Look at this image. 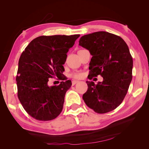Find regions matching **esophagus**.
<instances>
[{
  "instance_id": "obj_1",
  "label": "esophagus",
  "mask_w": 149,
  "mask_h": 149,
  "mask_svg": "<svg viewBox=\"0 0 149 149\" xmlns=\"http://www.w3.org/2000/svg\"><path fill=\"white\" fill-rule=\"evenodd\" d=\"M77 83H78V81H77V80H73V81H72V85L74 86V85H75Z\"/></svg>"
}]
</instances>
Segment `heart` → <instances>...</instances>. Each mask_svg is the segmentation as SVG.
Here are the masks:
<instances>
[{"instance_id":"obj_1","label":"heart","mask_w":149,"mask_h":149,"mask_svg":"<svg viewBox=\"0 0 149 149\" xmlns=\"http://www.w3.org/2000/svg\"><path fill=\"white\" fill-rule=\"evenodd\" d=\"M83 76V73L81 72H75L71 74V77L74 79H80Z\"/></svg>"}]
</instances>
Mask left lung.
Segmentation results:
<instances>
[{
	"label": "left lung",
	"instance_id": "1",
	"mask_svg": "<svg viewBox=\"0 0 149 149\" xmlns=\"http://www.w3.org/2000/svg\"><path fill=\"white\" fill-rule=\"evenodd\" d=\"M79 45L93 56L89 63V79L100 74L102 82L86 81L84 102L98 114L118 107L127 93L132 78L133 60L127 45L119 36L97 31L81 37Z\"/></svg>",
	"mask_w": 149,
	"mask_h": 149
}]
</instances>
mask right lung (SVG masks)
Returning <instances> with one entry per match:
<instances>
[{
  "mask_svg": "<svg viewBox=\"0 0 149 149\" xmlns=\"http://www.w3.org/2000/svg\"><path fill=\"white\" fill-rule=\"evenodd\" d=\"M80 35L40 36L22 52L16 81L17 95L26 112L38 120H51L62 111L66 92L71 81L49 86L50 78L64 80L63 65L69 49Z\"/></svg>",
  "mask_w": 149,
  "mask_h": 149,
  "instance_id": "right-lung-1",
  "label": "right lung"
}]
</instances>
